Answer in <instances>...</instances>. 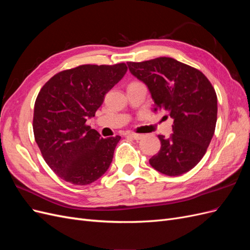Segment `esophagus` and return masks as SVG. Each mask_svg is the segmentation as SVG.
<instances>
[{
	"instance_id": "esophagus-1",
	"label": "esophagus",
	"mask_w": 250,
	"mask_h": 250,
	"mask_svg": "<svg viewBox=\"0 0 250 250\" xmlns=\"http://www.w3.org/2000/svg\"><path fill=\"white\" fill-rule=\"evenodd\" d=\"M128 137H130V138H132L134 140H141L144 137V135L143 134H139V133L131 132V133H128Z\"/></svg>"
}]
</instances>
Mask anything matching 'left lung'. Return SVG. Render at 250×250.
<instances>
[{
    "mask_svg": "<svg viewBox=\"0 0 250 250\" xmlns=\"http://www.w3.org/2000/svg\"><path fill=\"white\" fill-rule=\"evenodd\" d=\"M130 73L147 85L154 111L174 120L170 138L158 135L161 149L149 160L151 167L179 176L197 165L213 138L217 122V95L197 69L170 57L127 62Z\"/></svg>",
    "mask_w": 250,
    "mask_h": 250,
    "instance_id": "1",
    "label": "left lung"
}]
</instances>
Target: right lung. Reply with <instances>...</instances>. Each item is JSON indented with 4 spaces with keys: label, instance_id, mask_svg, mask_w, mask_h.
<instances>
[{
    "label": "right lung",
    "instance_id": "add662e5",
    "mask_svg": "<svg viewBox=\"0 0 250 250\" xmlns=\"http://www.w3.org/2000/svg\"><path fill=\"white\" fill-rule=\"evenodd\" d=\"M126 72L125 63L83 64L56 74L39 93L35 142L49 167L67 183L89 185L108 170L121 137L103 139L86 121Z\"/></svg>",
    "mask_w": 250,
    "mask_h": 250
}]
</instances>
